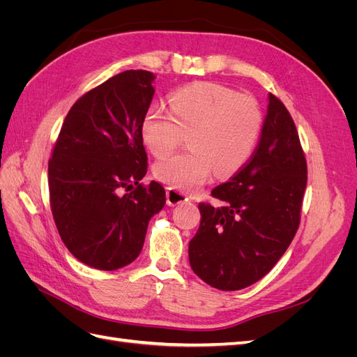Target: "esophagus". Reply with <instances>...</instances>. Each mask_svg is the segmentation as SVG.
I'll return each instance as SVG.
<instances>
[{
    "instance_id": "34e87169",
    "label": "esophagus",
    "mask_w": 357,
    "mask_h": 357,
    "mask_svg": "<svg viewBox=\"0 0 357 357\" xmlns=\"http://www.w3.org/2000/svg\"><path fill=\"white\" fill-rule=\"evenodd\" d=\"M188 197L185 193H181L176 190L174 188H167V204L169 207H174V205H178L181 202H186Z\"/></svg>"
}]
</instances>
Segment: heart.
Here are the masks:
<instances>
[{"instance_id": "heart-1", "label": "heart", "mask_w": 357, "mask_h": 357, "mask_svg": "<svg viewBox=\"0 0 357 357\" xmlns=\"http://www.w3.org/2000/svg\"><path fill=\"white\" fill-rule=\"evenodd\" d=\"M171 113L152 107L139 132L153 156H164L188 133L190 150L155 164V176L174 189L193 192L213 171L231 176L252 158L262 129L257 104L235 91L211 82L185 86L169 96Z\"/></svg>"}]
</instances>
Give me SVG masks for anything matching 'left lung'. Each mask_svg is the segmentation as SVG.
I'll return each instance as SVG.
<instances>
[{
    "label": "left lung",
    "instance_id": "left-lung-1",
    "mask_svg": "<svg viewBox=\"0 0 357 357\" xmlns=\"http://www.w3.org/2000/svg\"><path fill=\"white\" fill-rule=\"evenodd\" d=\"M307 162L294 119L268 93L262 134L252 159L199 204L201 223L189 243V264L202 282L240 290L271 271L298 231Z\"/></svg>",
    "mask_w": 357,
    "mask_h": 357
}]
</instances>
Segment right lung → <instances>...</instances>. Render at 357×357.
Returning <instances> with one entry per match:
<instances>
[{"label":"right lung","mask_w":357,"mask_h":357,"mask_svg":"<svg viewBox=\"0 0 357 357\" xmlns=\"http://www.w3.org/2000/svg\"><path fill=\"white\" fill-rule=\"evenodd\" d=\"M156 75L128 70L75 102L49 162L50 207L70 253L84 265L114 271L142 252L165 189L142 180L147 155L139 126L153 100Z\"/></svg>","instance_id":"1"}]
</instances>
